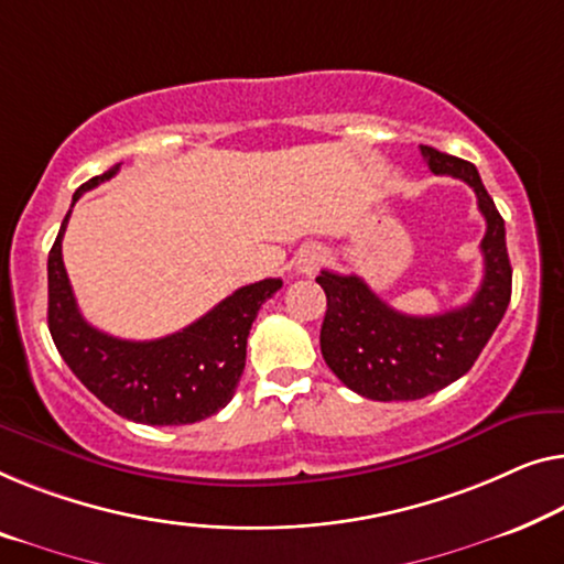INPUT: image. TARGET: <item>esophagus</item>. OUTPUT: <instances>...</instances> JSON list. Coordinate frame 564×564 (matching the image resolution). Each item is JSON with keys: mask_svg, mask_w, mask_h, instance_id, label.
<instances>
[{"mask_svg": "<svg viewBox=\"0 0 564 564\" xmlns=\"http://www.w3.org/2000/svg\"><path fill=\"white\" fill-rule=\"evenodd\" d=\"M325 262V251L323 247H317V243H310L300 251V259H297V269L302 274H315L321 264Z\"/></svg>", "mask_w": 564, "mask_h": 564, "instance_id": "obj_1", "label": "esophagus"}]
</instances>
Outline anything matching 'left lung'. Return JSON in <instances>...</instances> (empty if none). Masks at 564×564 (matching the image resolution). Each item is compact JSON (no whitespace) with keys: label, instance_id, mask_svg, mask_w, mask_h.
Wrapping results in <instances>:
<instances>
[{"label":"left lung","instance_id":"obj_1","mask_svg":"<svg viewBox=\"0 0 564 564\" xmlns=\"http://www.w3.org/2000/svg\"><path fill=\"white\" fill-rule=\"evenodd\" d=\"M422 158L435 175L458 177L476 193L486 218L484 282L468 305L420 317L389 307L361 276L323 269L315 280L328 297L321 328L323 358L348 389L373 402H412L458 381L499 328L511 300L503 218L476 165L424 144Z\"/></svg>","mask_w":564,"mask_h":564}]
</instances>
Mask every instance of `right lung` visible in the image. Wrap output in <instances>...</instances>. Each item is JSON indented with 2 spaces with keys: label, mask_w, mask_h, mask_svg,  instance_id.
Wrapping results in <instances>:
<instances>
[{
  "label": "right lung",
  "mask_w": 564,
  "mask_h": 564,
  "mask_svg": "<svg viewBox=\"0 0 564 564\" xmlns=\"http://www.w3.org/2000/svg\"><path fill=\"white\" fill-rule=\"evenodd\" d=\"M119 173V165L84 183L76 203L91 187ZM65 214L47 254V328L55 348L96 399L121 417L142 424H193L231 402L247 364V338L259 307L282 288L262 280L239 288L214 310L158 340H124L96 330L80 315L63 264Z\"/></svg>",
  "instance_id": "obj_1"
}]
</instances>
